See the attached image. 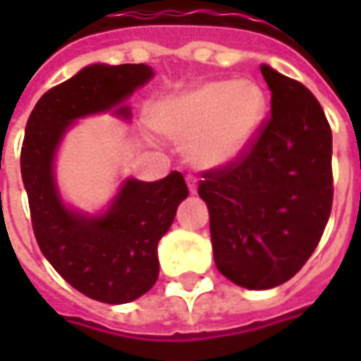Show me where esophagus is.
<instances>
[{"instance_id": "obj_1", "label": "esophagus", "mask_w": 361, "mask_h": 361, "mask_svg": "<svg viewBox=\"0 0 361 361\" xmlns=\"http://www.w3.org/2000/svg\"><path fill=\"white\" fill-rule=\"evenodd\" d=\"M187 185H188V190L195 195V192H197V180H195V176H187Z\"/></svg>"}]
</instances>
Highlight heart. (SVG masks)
<instances>
[{
	"label": "heart",
	"instance_id": "heart-1",
	"mask_svg": "<svg viewBox=\"0 0 361 361\" xmlns=\"http://www.w3.org/2000/svg\"><path fill=\"white\" fill-rule=\"evenodd\" d=\"M265 92L249 80H211L162 100L154 126L173 138H188V157L204 169L235 160L265 116Z\"/></svg>",
	"mask_w": 361,
	"mask_h": 361
}]
</instances>
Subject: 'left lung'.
Returning a JSON list of instances; mask_svg holds the SVG:
<instances>
[{"mask_svg":"<svg viewBox=\"0 0 361 361\" xmlns=\"http://www.w3.org/2000/svg\"><path fill=\"white\" fill-rule=\"evenodd\" d=\"M271 114L235 160L201 174L216 269L247 289L289 281L312 257L334 202L331 128L317 98L269 66Z\"/></svg>","mask_w":361,"mask_h":361,"instance_id":"left-lung-1","label":"left lung"}]
</instances>
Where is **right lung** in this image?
<instances>
[{
  "mask_svg": "<svg viewBox=\"0 0 361 361\" xmlns=\"http://www.w3.org/2000/svg\"><path fill=\"white\" fill-rule=\"evenodd\" d=\"M152 78L145 63L88 66L49 88L32 110L21 146V178L35 241L51 267L86 298L128 303L159 279V241L188 197L185 176L126 180L102 216L68 211L56 192L51 160L72 120L104 112ZM120 114H128L120 108Z\"/></svg>",
  "mask_w": 361,
  "mask_h": 361,
  "instance_id": "right-lung-1",
  "label": "right lung"
}]
</instances>
